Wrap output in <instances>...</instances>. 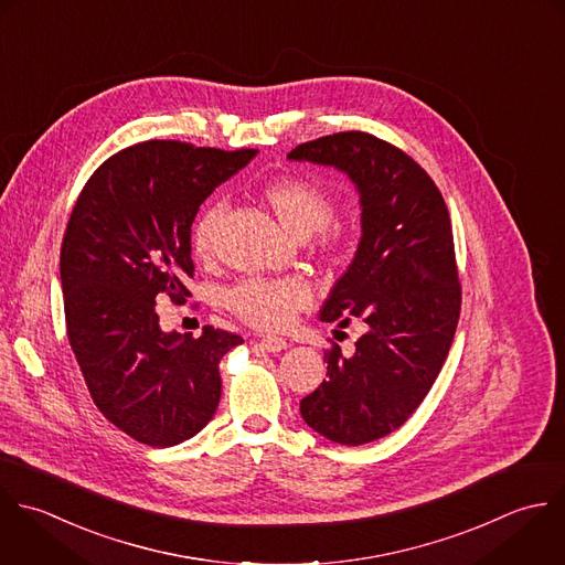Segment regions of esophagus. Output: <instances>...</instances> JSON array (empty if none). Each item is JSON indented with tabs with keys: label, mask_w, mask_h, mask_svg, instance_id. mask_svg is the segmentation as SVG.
<instances>
[{
	"label": "esophagus",
	"mask_w": 565,
	"mask_h": 565,
	"mask_svg": "<svg viewBox=\"0 0 565 565\" xmlns=\"http://www.w3.org/2000/svg\"><path fill=\"white\" fill-rule=\"evenodd\" d=\"M259 345H262L266 352H273V354L288 348V343H286L284 339H279V337H266V339L259 341Z\"/></svg>",
	"instance_id": "1"
}]
</instances>
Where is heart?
<instances>
[{"label": "heart", "mask_w": 565, "mask_h": 565, "mask_svg": "<svg viewBox=\"0 0 565 565\" xmlns=\"http://www.w3.org/2000/svg\"><path fill=\"white\" fill-rule=\"evenodd\" d=\"M264 200L295 237L303 239L319 233L326 246L337 244L339 237L326 228L334 215V200L319 182L299 175L277 178L264 186ZM224 211V202H213L195 220L191 242L198 257L215 253ZM228 303L239 319L257 330H284L299 310L312 303V290L299 277H255L235 286Z\"/></svg>", "instance_id": "1"}]
</instances>
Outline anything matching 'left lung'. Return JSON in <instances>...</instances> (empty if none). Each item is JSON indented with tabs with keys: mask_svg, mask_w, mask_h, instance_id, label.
Instances as JSON below:
<instances>
[{
	"mask_svg": "<svg viewBox=\"0 0 565 565\" xmlns=\"http://www.w3.org/2000/svg\"><path fill=\"white\" fill-rule=\"evenodd\" d=\"M290 160L345 173L361 204V239L319 319L363 321L352 356L326 352L328 379L301 401L323 438L359 447L398 429L438 379L460 317V281L447 204L427 171L363 131L299 145Z\"/></svg>",
	"mask_w": 565,
	"mask_h": 565,
	"instance_id": "obj_1",
	"label": "left lung"
}]
</instances>
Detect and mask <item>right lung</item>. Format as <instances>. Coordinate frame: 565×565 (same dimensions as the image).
I'll use <instances>...</instances> for the list:
<instances>
[{
    "mask_svg": "<svg viewBox=\"0 0 565 565\" xmlns=\"http://www.w3.org/2000/svg\"><path fill=\"white\" fill-rule=\"evenodd\" d=\"M255 156L147 140L107 158L72 209L58 266L67 339L94 405L142 445L200 434L220 403V361L244 343L211 326L164 332L156 303L184 301L198 209Z\"/></svg>",
    "mask_w": 565,
    "mask_h": 565,
    "instance_id": "right-lung-1",
    "label": "right lung"
}]
</instances>
